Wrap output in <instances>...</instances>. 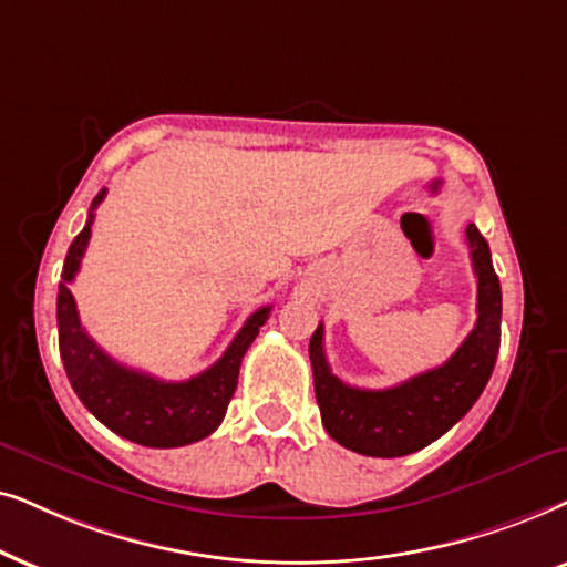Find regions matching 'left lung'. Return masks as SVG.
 I'll return each instance as SVG.
<instances>
[{"label":"left lung","mask_w":567,"mask_h":567,"mask_svg":"<svg viewBox=\"0 0 567 567\" xmlns=\"http://www.w3.org/2000/svg\"><path fill=\"white\" fill-rule=\"evenodd\" d=\"M466 240L477 277V323L441 368L381 391L347 386L323 354V323L313 331L308 354L316 402L323 427L339 446L379 458L414 454L449 433L485 391L501 350V279L477 225L466 228Z\"/></svg>","instance_id":"left-lung-1"}]
</instances>
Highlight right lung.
Listing matches in <instances>:
<instances>
[{"label": "right lung", "mask_w": 567, "mask_h": 567, "mask_svg": "<svg viewBox=\"0 0 567 567\" xmlns=\"http://www.w3.org/2000/svg\"><path fill=\"white\" fill-rule=\"evenodd\" d=\"M103 196L105 188L93 199L85 228L80 230V236L72 240L70 251H66L62 282H59V352H62L66 379L80 402L105 427L126 441L147 449L188 446V443L215 433L223 422L233 391L238 386L240 360L259 329L267 323L271 306H264L248 316L244 329L223 352V358L188 381H161L109 358L82 329L78 303L70 290V282L80 271L82 256H85L90 225L95 217L93 213Z\"/></svg>", "instance_id": "add662e5"}]
</instances>
